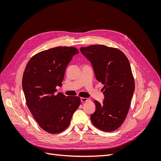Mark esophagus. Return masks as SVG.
<instances>
[{"label":"esophagus","instance_id":"esophagus-1","mask_svg":"<svg viewBox=\"0 0 161 161\" xmlns=\"http://www.w3.org/2000/svg\"><path fill=\"white\" fill-rule=\"evenodd\" d=\"M80 101L82 103H85V102H86V101H89L90 99L89 98H85V97H81L80 98Z\"/></svg>","mask_w":161,"mask_h":161}]
</instances>
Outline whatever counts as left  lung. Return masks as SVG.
Listing matches in <instances>:
<instances>
[{"label": "left lung", "instance_id": "obj_1", "mask_svg": "<svg viewBox=\"0 0 161 161\" xmlns=\"http://www.w3.org/2000/svg\"><path fill=\"white\" fill-rule=\"evenodd\" d=\"M92 64L96 79L104 85L103 103L94 101L96 110L91 120L96 128L115 131L128 115L135 89L134 79L128 58L121 50L104 45L80 47Z\"/></svg>", "mask_w": 161, "mask_h": 161}]
</instances>
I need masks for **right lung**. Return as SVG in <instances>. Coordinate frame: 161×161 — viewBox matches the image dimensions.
<instances>
[{"label":"right lung","instance_id":"obj_1","mask_svg":"<svg viewBox=\"0 0 161 161\" xmlns=\"http://www.w3.org/2000/svg\"><path fill=\"white\" fill-rule=\"evenodd\" d=\"M79 52L75 47L59 46L42 51L29 60L22 85L26 104L40 127L50 134L65 130L80 104L79 97L56 94L66 68Z\"/></svg>","mask_w":161,"mask_h":161}]
</instances>
